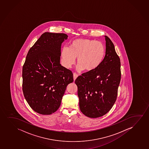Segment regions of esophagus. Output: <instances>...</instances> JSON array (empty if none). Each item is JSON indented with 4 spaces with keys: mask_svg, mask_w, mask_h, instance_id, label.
<instances>
[{
    "mask_svg": "<svg viewBox=\"0 0 149 149\" xmlns=\"http://www.w3.org/2000/svg\"><path fill=\"white\" fill-rule=\"evenodd\" d=\"M73 76H74V81H75V79L77 78V77H78V74H77V73H75V72H74V74H73Z\"/></svg>",
    "mask_w": 149,
    "mask_h": 149,
    "instance_id": "obj_1",
    "label": "esophagus"
}]
</instances>
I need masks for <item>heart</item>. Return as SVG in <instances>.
Returning <instances> with one entry per match:
<instances>
[{
	"mask_svg": "<svg viewBox=\"0 0 149 149\" xmlns=\"http://www.w3.org/2000/svg\"><path fill=\"white\" fill-rule=\"evenodd\" d=\"M105 48L101 42L90 39H77L70 44V48L62 49L61 57L64 65L71 68L77 64L79 70L93 71L101 65L105 56Z\"/></svg>",
	"mask_w": 149,
	"mask_h": 149,
	"instance_id": "b5f03b06",
	"label": "heart"
}]
</instances>
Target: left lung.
Wrapping results in <instances>:
<instances>
[{"instance_id":"obj_1","label":"left lung","mask_w":149,"mask_h":149,"mask_svg":"<svg viewBox=\"0 0 149 149\" xmlns=\"http://www.w3.org/2000/svg\"><path fill=\"white\" fill-rule=\"evenodd\" d=\"M106 51L97 69L81 74L75 79L79 109L87 117L104 115L115 103L121 77V62L111 40L105 36Z\"/></svg>"}]
</instances>
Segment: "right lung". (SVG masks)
<instances>
[{
	"label": "right lung",
	"mask_w": 149,
	"mask_h": 149,
	"mask_svg": "<svg viewBox=\"0 0 149 149\" xmlns=\"http://www.w3.org/2000/svg\"><path fill=\"white\" fill-rule=\"evenodd\" d=\"M65 33L45 32L30 48L22 69V90L33 111L50 115L60 106L67 86L74 81L70 70L61 65Z\"/></svg>",
	"instance_id": "1"
}]
</instances>
